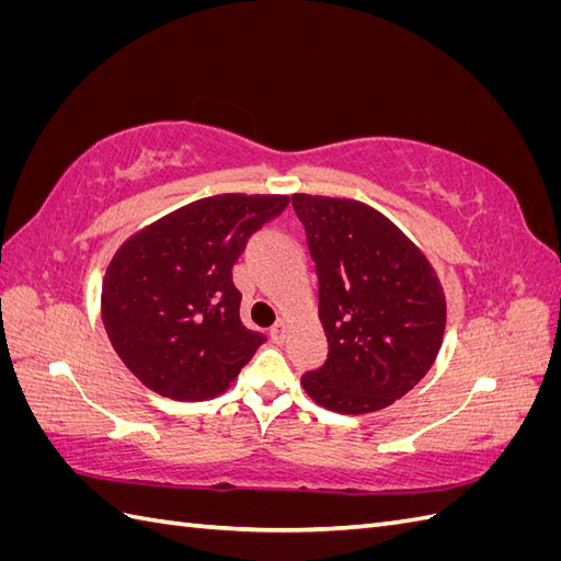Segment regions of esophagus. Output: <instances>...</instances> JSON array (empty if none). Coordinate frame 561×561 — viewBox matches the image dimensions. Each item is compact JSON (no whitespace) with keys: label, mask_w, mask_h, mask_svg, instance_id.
<instances>
[{"label":"esophagus","mask_w":561,"mask_h":561,"mask_svg":"<svg viewBox=\"0 0 561 561\" xmlns=\"http://www.w3.org/2000/svg\"><path fill=\"white\" fill-rule=\"evenodd\" d=\"M285 334H287V322L285 320H278L274 328H271V339H274L276 344H283L285 342Z\"/></svg>","instance_id":"1"}]
</instances>
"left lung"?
<instances>
[{"label":"left lung","instance_id":"left-lung-1","mask_svg":"<svg viewBox=\"0 0 561 561\" xmlns=\"http://www.w3.org/2000/svg\"><path fill=\"white\" fill-rule=\"evenodd\" d=\"M318 274L328 360L307 371L309 398L339 414L393 404L443 346L447 301L431 262L379 210L353 198L293 194Z\"/></svg>","mask_w":561,"mask_h":561}]
</instances>
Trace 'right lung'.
<instances>
[{
  "label": "right lung",
  "instance_id": "1",
  "mask_svg": "<svg viewBox=\"0 0 561 561\" xmlns=\"http://www.w3.org/2000/svg\"><path fill=\"white\" fill-rule=\"evenodd\" d=\"M290 196L219 194L133 233L103 280V322L124 365L154 393L198 402L225 393L264 344L241 322L231 268Z\"/></svg>",
  "mask_w": 561,
  "mask_h": 561
}]
</instances>
